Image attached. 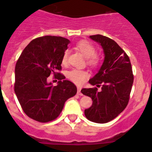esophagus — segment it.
<instances>
[{
	"mask_svg": "<svg viewBox=\"0 0 152 152\" xmlns=\"http://www.w3.org/2000/svg\"><path fill=\"white\" fill-rule=\"evenodd\" d=\"M77 90H78V91H77V94H78V95H79V96H83V94H82L81 92V87H77Z\"/></svg>",
	"mask_w": 152,
	"mask_h": 152,
	"instance_id": "34e87169",
	"label": "esophagus"
}]
</instances>
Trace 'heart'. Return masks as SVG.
I'll list each match as a JSON object with an SVG mask.
<instances>
[{
	"mask_svg": "<svg viewBox=\"0 0 152 152\" xmlns=\"http://www.w3.org/2000/svg\"><path fill=\"white\" fill-rule=\"evenodd\" d=\"M76 48L81 53L83 54V56L86 58L87 63L92 66H96L99 64V58L95 55L96 49L93 45L91 43L86 42V41H80L76 44ZM69 51L67 50L64 51L62 57V63L65 64L67 61ZM68 78L74 82L76 84L80 85L83 83L88 77V73L86 71L80 70V69H73L69 71L66 74Z\"/></svg>",
	"mask_w": 152,
	"mask_h": 152,
	"instance_id": "b5f03b06",
	"label": "heart"
}]
</instances>
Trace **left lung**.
I'll list each match as a JSON object with an SVG mask.
<instances>
[{"label": "left lung", "mask_w": 152, "mask_h": 152, "mask_svg": "<svg viewBox=\"0 0 152 152\" xmlns=\"http://www.w3.org/2000/svg\"><path fill=\"white\" fill-rule=\"evenodd\" d=\"M89 38L102 46L104 61L98 73L88 81L92 86H102V90L98 91L95 87L81 91L93 101L84 114L91 121L104 124L126 107L134 82L133 72L129 58L114 40L99 34Z\"/></svg>", "instance_id": "left-lung-1"}]
</instances>
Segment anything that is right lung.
<instances>
[{
  "label": "right lung",
  "mask_w": 152,
  "mask_h": 152,
  "mask_svg": "<svg viewBox=\"0 0 152 152\" xmlns=\"http://www.w3.org/2000/svg\"><path fill=\"white\" fill-rule=\"evenodd\" d=\"M69 43L61 36L37 38L29 43L17 61L15 93L24 113L32 119L43 123L56 119L66 101L77 92L72 82L56 72L61 70L63 54ZM51 73L57 75V86L47 81Z\"/></svg>",
  "instance_id": "right-lung-1"
}]
</instances>
